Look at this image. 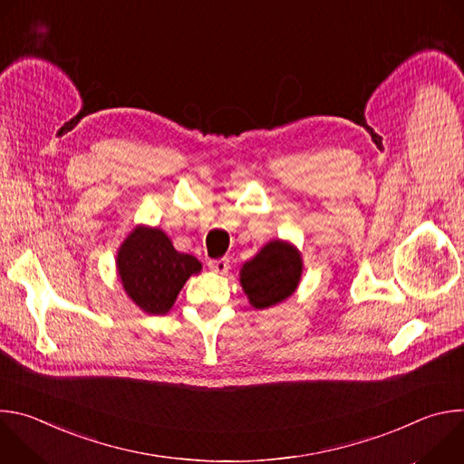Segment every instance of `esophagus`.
<instances>
[{
  "label": "esophagus",
  "instance_id": "esophagus-1",
  "mask_svg": "<svg viewBox=\"0 0 464 464\" xmlns=\"http://www.w3.org/2000/svg\"><path fill=\"white\" fill-rule=\"evenodd\" d=\"M209 268H211L215 274L226 276V274L229 272V260H227V258H220V260H209Z\"/></svg>",
  "mask_w": 464,
  "mask_h": 464
}]
</instances>
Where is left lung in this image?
<instances>
[{"instance_id":"obj_1","label":"left lung","mask_w":464,"mask_h":464,"mask_svg":"<svg viewBox=\"0 0 464 464\" xmlns=\"http://www.w3.org/2000/svg\"><path fill=\"white\" fill-rule=\"evenodd\" d=\"M303 274V258L295 246L272 240L240 270V285L251 306L262 310L288 299Z\"/></svg>"}]
</instances>
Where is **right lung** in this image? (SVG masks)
<instances>
[{"mask_svg": "<svg viewBox=\"0 0 464 464\" xmlns=\"http://www.w3.org/2000/svg\"><path fill=\"white\" fill-rule=\"evenodd\" d=\"M117 272L126 295L143 312L167 314L187 279L202 272V262L174 249L158 227L138 226L117 251Z\"/></svg>", "mask_w": 464, "mask_h": 464, "instance_id": "right-lung-1", "label": "right lung"}]
</instances>
